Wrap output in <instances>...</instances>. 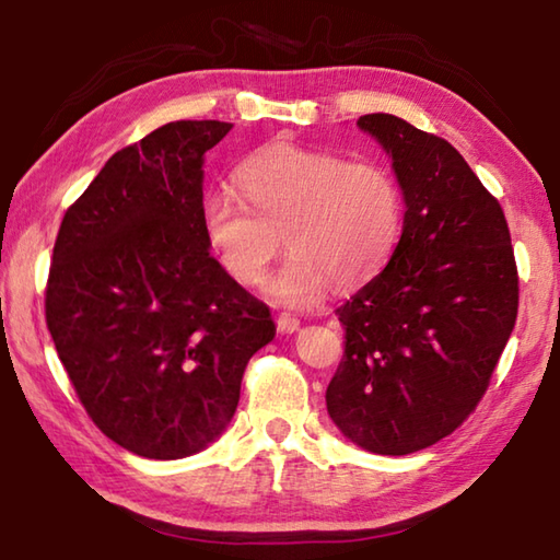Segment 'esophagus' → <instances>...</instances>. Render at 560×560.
<instances>
[{"label":"esophagus","mask_w":560,"mask_h":560,"mask_svg":"<svg viewBox=\"0 0 560 560\" xmlns=\"http://www.w3.org/2000/svg\"><path fill=\"white\" fill-rule=\"evenodd\" d=\"M299 326H301V320L296 316H291V314L277 316V328L281 330V334H293V330H299Z\"/></svg>","instance_id":"obj_1"}]
</instances>
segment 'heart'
<instances>
[{"label": "heart", "instance_id": "obj_1", "mask_svg": "<svg viewBox=\"0 0 560 560\" xmlns=\"http://www.w3.org/2000/svg\"><path fill=\"white\" fill-rule=\"evenodd\" d=\"M232 179L240 196L220 187L200 202L207 246L226 277L254 287L283 234L291 254L264 293L287 306H311L328 287H365L400 244L405 197L377 160L271 143L246 155Z\"/></svg>", "mask_w": 560, "mask_h": 560}]
</instances>
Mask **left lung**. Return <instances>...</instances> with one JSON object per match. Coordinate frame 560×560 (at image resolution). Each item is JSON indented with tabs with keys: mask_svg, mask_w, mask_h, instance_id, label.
Wrapping results in <instances>:
<instances>
[{
	"mask_svg": "<svg viewBox=\"0 0 560 560\" xmlns=\"http://www.w3.org/2000/svg\"><path fill=\"white\" fill-rule=\"evenodd\" d=\"M393 158L405 195L387 267L336 314L343 360L330 420L358 447L412 454L477 410L518 314L504 210L447 140L390 113L358 118Z\"/></svg>",
	"mask_w": 560,
	"mask_h": 560,
	"instance_id": "left-lung-1",
	"label": "left lung"
}]
</instances>
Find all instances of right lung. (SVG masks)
<instances>
[{"label": "right lung", "mask_w": 560, "mask_h": 560, "mask_svg": "<svg viewBox=\"0 0 560 560\" xmlns=\"http://www.w3.org/2000/svg\"><path fill=\"white\" fill-rule=\"evenodd\" d=\"M222 120H175L118 150L66 210L46 326L93 424L122 450L179 459L220 438L269 306L222 271L202 234V163Z\"/></svg>", "instance_id": "obj_1"}]
</instances>
